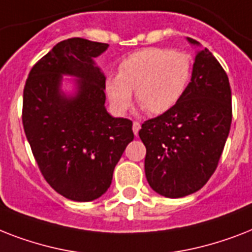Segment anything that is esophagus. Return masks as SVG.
Returning a JSON list of instances; mask_svg holds the SVG:
<instances>
[{"instance_id": "obj_1", "label": "esophagus", "mask_w": 252, "mask_h": 252, "mask_svg": "<svg viewBox=\"0 0 252 252\" xmlns=\"http://www.w3.org/2000/svg\"><path fill=\"white\" fill-rule=\"evenodd\" d=\"M140 128H141V124H140V123H138V122H133V126H132V129H133L134 136H137Z\"/></svg>"}]
</instances>
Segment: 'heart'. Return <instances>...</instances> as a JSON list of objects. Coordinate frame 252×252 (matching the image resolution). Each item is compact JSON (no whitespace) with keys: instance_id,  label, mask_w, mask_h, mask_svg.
<instances>
[{"instance_id":"heart-1","label":"heart","mask_w":252,"mask_h":252,"mask_svg":"<svg viewBox=\"0 0 252 252\" xmlns=\"http://www.w3.org/2000/svg\"><path fill=\"white\" fill-rule=\"evenodd\" d=\"M192 63L187 53L145 48L132 53L119 65L118 76L104 82L107 98L116 112H126L136 91L138 104L150 115L172 110L183 98L191 80Z\"/></svg>"}]
</instances>
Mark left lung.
<instances>
[{
	"mask_svg": "<svg viewBox=\"0 0 252 252\" xmlns=\"http://www.w3.org/2000/svg\"><path fill=\"white\" fill-rule=\"evenodd\" d=\"M191 44L199 41L188 37ZM231 89L209 49L197 52L191 82L172 110L144 122L145 175L154 191L183 197L199 191L219 166L231 126Z\"/></svg>",
	"mask_w": 252,
	"mask_h": 252,
	"instance_id": "left-lung-1",
	"label": "left lung"
}]
</instances>
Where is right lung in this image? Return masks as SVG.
I'll list each match as a JSON object with an SVG mask.
<instances>
[{
  "label": "right lung",
  "mask_w": 252,
  "mask_h": 252,
  "mask_svg": "<svg viewBox=\"0 0 252 252\" xmlns=\"http://www.w3.org/2000/svg\"><path fill=\"white\" fill-rule=\"evenodd\" d=\"M108 44L72 37L33 65L23 90L22 123L41 175L73 201L100 197L116 163L133 140L129 119L112 118L104 102L106 77L94 57ZM61 74L78 76L79 91L66 98Z\"/></svg>",
  "instance_id": "right-lung-1"
}]
</instances>
